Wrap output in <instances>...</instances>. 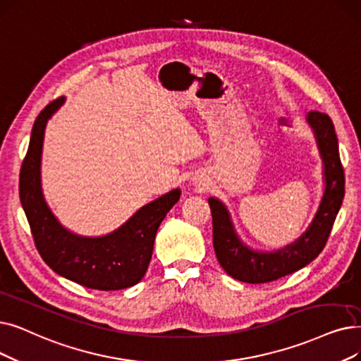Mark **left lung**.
<instances>
[{"label":"left lung","instance_id":"left-lung-1","mask_svg":"<svg viewBox=\"0 0 361 361\" xmlns=\"http://www.w3.org/2000/svg\"><path fill=\"white\" fill-rule=\"evenodd\" d=\"M307 123L314 134L323 162L324 189L319 208L300 238L274 250L247 246L238 234L226 203L211 196L214 249L219 265L233 279L245 283H267L304 269L326 245L345 195V177L339 158L338 137L332 119L322 112H308Z\"/></svg>","mask_w":361,"mask_h":361}]
</instances>
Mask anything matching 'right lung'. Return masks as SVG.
<instances>
[{"label": "right lung", "mask_w": 361, "mask_h": 361, "mask_svg": "<svg viewBox=\"0 0 361 361\" xmlns=\"http://www.w3.org/2000/svg\"><path fill=\"white\" fill-rule=\"evenodd\" d=\"M51 102L38 115L20 169L19 193L37 249L49 267L78 285L97 290H119L137 285L147 271L156 231L181 190L172 189L146 203L116 230L103 236L72 233L50 209L41 184V158L45 127L65 104Z\"/></svg>", "instance_id": "add662e5"}]
</instances>
